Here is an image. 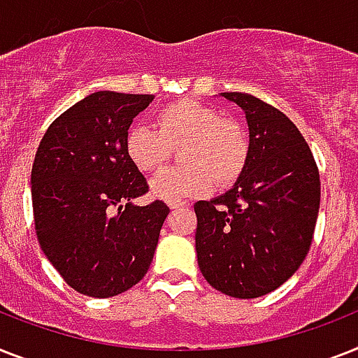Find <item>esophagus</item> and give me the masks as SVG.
Segmentation results:
<instances>
[{"mask_svg": "<svg viewBox=\"0 0 358 358\" xmlns=\"http://www.w3.org/2000/svg\"><path fill=\"white\" fill-rule=\"evenodd\" d=\"M182 206H184V204H171L169 208H171V209H178V208H182Z\"/></svg>", "mask_w": 358, "mask_h": 358, "instance_id": "1", "label": "esophagus"}]
</instances>
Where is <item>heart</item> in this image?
Listing matches in <instances>:
<instances>
[{
	"label": "heart",
	"mask_w": 358,
	"mask_h": 358,
	"mask_svg": "<svg viewBox=\"0 0 358 358\" xmlns=\"http://www.w3.org/2000/svg\"><path fill=\"white\" fill-rule=\"evenodd\" d=\"M156 129L134 123L124 136V152L141 173H152L180 150L182 169H165L150 180V194L169 204L211 191L239 178L248 159V136L235 119L220 117L208 104L178 101L156 113Z\"/></svg>",
	"instance_id": "heart-1"
}]
</instances>
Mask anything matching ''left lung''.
Segmentation results:
<instances>
[{"label":"left lung","mask_w":358,"mask_h":358,"mask_svg":"<svg viewBox=\"0 0 358 358\" xmlns=\"http://www.w3.org/2000/svg\"><path fill=\"white\" fill-rule=\"evenodd\" d=\"M220 95L245 110L248 159L229 191L194 204L196 257L213 289L250 300L281 287L303 263L320 209V174L283 112L254 95Z\"/></svg>","instance_id":"8db88e82"}]
</instances>
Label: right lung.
<instances>
[{"instance_id":"add662e5","label":"right lung","mask_w":358,"mask_h":358,"mask_svg":"<svg viewBox=\"0 0 358 358\" xmlns=\"http://www.w3.org/2000/svg\"><path fill=\"white\" fill-rule=\"evenodd\" d=\"M154 95L95 92L58 115L31 171L40 248L64 281L92 298H112L143 280L169 215L124 152L134 117Z\"/></svg>"}]
</instances>
